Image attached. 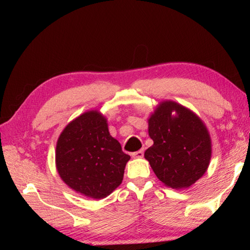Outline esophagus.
<instances>
[{
	"instance_id": "obj_1",
	"label": "esophagus",
	"mask_w": 250,
	"mask_h": 250,
	"mask_svg": "<svg viewBox=\"0 0 250 250\" xmlns=\"http://www.w3.org/2000/svg\"><path fill=\"white\" fill-rule=\"evenodd\" d=\"M132 158H135V159L143 158V150H139V151H137V152H133V153H132Z\"/></svg>"
}]
</instances>
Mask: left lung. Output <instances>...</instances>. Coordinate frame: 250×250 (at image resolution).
<instances>
[{"mask_svg":"<svg viewBox=\"0 0 250 250\" xmlns=\"http://www.w3.org/2000/svg\"><path fill=\"white\" fill-rule=\"evenodd\" d=\"M149 135L153 146L145 158L162 183L186 188L204 175L211 156L210 137L191 110L170 100L159 104L149 118Z\"/></svg>","mask_w":250,"mask_h":250,"instance_id":"8db88e82","label":"left lung"}]
</instances>
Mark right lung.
I'll use <instances>...</instances> for the list:
<instances>
[{
	"label": "right lung",
	"mask_w": 250,
	"mask_h": 250,
	"mask_svg": "<svg viewBox=\"0 0 250 250\" xmlns=\"http://www.w3.org/2000/svg\"><path fill=\"white\" fill-rule=\"evenodd\" d=\"M129 160L97 110L69 122L57 140L59 176L74 191L95 200L107 197L121 184Z\"/></svg>",
	"instance_id": "add662e5"
}]
</instances>
